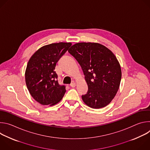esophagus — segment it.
Here are the masks:
<instances>
[{
  "label": "esophagus",
  "mask_w": 150,
  "mask_h": 150,
  "mask_svg": "<svg viewBox=\"0 0 150 150\" xmlns=\"http://www.w3.org/2000/svg\"><path fill=\"white\" fill-rule=\"evenodd\" d=\"M70 86L71 87H75V86H76V83L74 82H73L72 83H71V84H70Z\"/></svg>",
  "instance_id": "esophagus-1"
}]
</instances>
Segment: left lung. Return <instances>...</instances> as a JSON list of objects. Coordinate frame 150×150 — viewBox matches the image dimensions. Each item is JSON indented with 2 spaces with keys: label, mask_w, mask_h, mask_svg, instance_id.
<instances>
[{
  "label": "left lung",
  "mask_w": 150,
  "mask_h": 150,
  "mask_svg": "<svg viewBox=\"0 0 150 150\" xmlns=\"http://www.w3.org/2000/svg\"><path fill=\"white\" fill-rule=\"evenodd\" d=\"M78 62L88 85V91L82 96L84 103L93 109L108 105L115 97L120 86L122 71L114 53L105 46L81 42L68 50Z\"/></svg>",
  "instance_id": "1"
}]
</instances>
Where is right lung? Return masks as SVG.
Instances as JSON below:
<instances>
[{
    "instance_id": "1",
    "label": "right lung",
    "mask_w": 150,
    "mask_h": 150,
    "mask_svg": "<svg viewBox=\"0 0 150 150\" xmlns=\"http://www.w3.org/2000/svg\"><path fill=\"white\" fill-rule=\"evenodd\" d=\"M72 43L60 42L40 47L27 63L25 79L33 98L41 105L58 103L66 92L65 87L57 81L54 71L56 63L71 46Z\"/></svg>"
}]
</instances>
